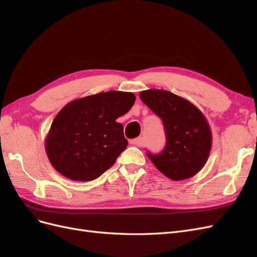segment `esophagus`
I'll return each mask as SVG.
<instances>
[{"mask_svg": "<svg viewBox=\"0 0 257 257\" xmlns=\"http://www.w3.org/2000/svg\"><path fill=\"white\" fill-rule=\"evenodd\" d=\"M130 143H131V145L136 146V147H143V146H144L143 138H141V137L135 138V139H132V141H131Z\"/></svg>", "mask_w": 257, "mask_h": 257, "instance_id": "esophagus-1", "label": "esophagus"}]
</instances>
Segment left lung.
I'll use <instances>...</instances> for the list:
<instances>
[{"mask_svg": "<svg viewBox=\"0 0 257 257\" xmlns=\"http://www.w3.org/2000/svg\"><path fill=\"white\" fill-rule=\"evenodd\" d=\"M139 97L158 114L166 131V147L161 154L148 157L160 172L174 181L199 173L208 161L212 133L204 113L190 100L167 90L149 89Z\"/></svg>", "mask_w": 257, "mask_h": 257, "instance_id": "left-lung-1", "label": "left lung"}]
</instances>
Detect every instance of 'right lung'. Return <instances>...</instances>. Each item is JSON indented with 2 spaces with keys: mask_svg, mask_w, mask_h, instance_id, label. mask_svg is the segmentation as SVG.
Returning <instances> with one entry per match:
<instances>
[{
  "mask_svg": "<svg viewBox=\"0 0 257 257\" xmlns=\"http://www.w3.org/2000/svg\"><path fill=\"white\" fill-rule=\"evenodd\" d=\"M132 92L108 91L72 100L58 112L45 138L52 167L74 181H91L110 168L127 146L115 120L135 103Z\"/></svg>",
  "mask_w": 257,
  "mask_h": 257,
  "instance_id": "1",
  "label": "right lung"
}]
</instances>
